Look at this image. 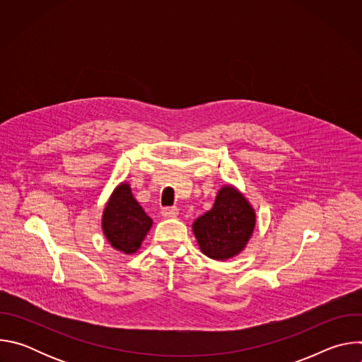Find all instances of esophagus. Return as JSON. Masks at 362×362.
I'll list each match as a JSON object with an SVG mask.
<instances>
[{
    "instance_id": "obj_1",
    "label": "esophagus",
    "mask_w": 362,
    "mask_h": 362,
    "mask_svg": "<svg viewBox=\"0 0 362 362\" xmlns=\"http://www.w3.org/2000/svg\"><path fill=\"white\" fill-rule=\"evenodd\" d=\"M179 214L176 206H166V208L162 209V216L166 218V219H170V218H176Z\"/></svg>"
}]
</instances>
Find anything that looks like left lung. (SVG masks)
Returning <instances> with one entry per match:
<instances>
[{
    "label": "left lung",
    "instance_id": "obj_1",
    "mask_svg": "<svg viewBox=\"0 0 362 362\" xmlns=\"http://www.w3.org/2000/svg\"><path fill=\"white\" fill-rule=\"evenodd\" d=\"M255 228V212L232 186L219 190L214 208L197 218L193 232L200 250L216 261L238 255Z\"/></svg>",
    "mask_w": 362,
    "mask_h": 362
}]
</instances>
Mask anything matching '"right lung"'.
Wrapping results in <instances>:
<instances>
[{
  "label": "right lung",
  "instance_id": "1",
  "mask_svg": "<svg viewBox=\"0 0 362 362\" xmlns=\"http://www.w3.org/2000/svg\"><path fill=\"white\" fill-rule=\"evenodd\" d=\"M151 226V219L132 194L129 185L122 183L112 194L105 215L103 232L113 247L124 252H136Z\"/></svg>",
  "mask_w": 362,
  "mask_h": 362
}]
</instances>
